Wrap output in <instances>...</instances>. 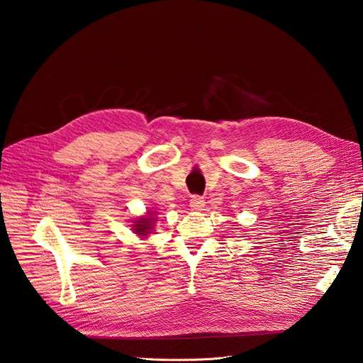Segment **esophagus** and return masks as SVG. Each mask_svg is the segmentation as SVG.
<instances>
[{
    "label": "esophagus",
    "mask_w": 363,
    "mask_h": 363,
    "mask_svg": "<svg viewBox=\"0 0 363 363\" xmlns=\"http://www.w3.org/2000/svg\"><path fill=\"white\" fill-rule=\"evenodd\" d=\"M190 207L194 211H203L204 207V198L199 196V195H194L190 199Z\"/></svg>",
    "instance_id": "obj_1"
}]
</instances>
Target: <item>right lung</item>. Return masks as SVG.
I'll use <instances>...</instances> for the list:
<instances>
[{
	"mask_svg": "<svg viewBox=\"0 0 363 363\" xmlns=\"http://www.w3.org/2000/svg\"><path fill=\"white\" fill-rule=\"evenodd\" d=\"M152 221L154 218H140L137 220V225H134V230L135 234L138 235H146L152 228Z\"/></svg>",
	"mask_w": 363,
	"mask_h": 363,
	"instance_id": "right-lung-1",
	"label": "right lung"
}]
</instances>
